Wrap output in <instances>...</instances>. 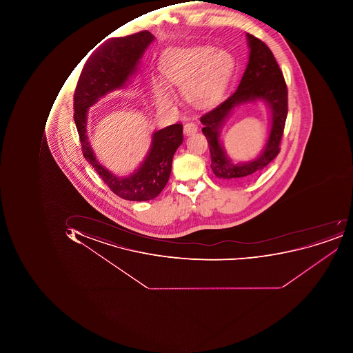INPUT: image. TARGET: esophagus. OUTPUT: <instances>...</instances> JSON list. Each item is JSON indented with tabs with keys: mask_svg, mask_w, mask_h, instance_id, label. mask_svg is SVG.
Here are the masks:
<instances>
[{
	"mask_svg": "<svg viewBox=\"0 0 353 353\" xmlns=\"http://www.w3.org/2000/svg\"><path fill=\"white\" fill-rule=\"evenodd\" d=\"M199 130V127L196 125V123L189 122L183 126V132L185 136H191V134H195Z\"/></svg>",
	"mask_w": 353,
	"mask_h": 353,
	"instance_id": "1",
	"label": "esophagus"
}]
</instances>
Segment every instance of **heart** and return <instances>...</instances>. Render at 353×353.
Listing matches in <instances>:
<instances>
[{"label": "heart", "mask_w": 353, "mask_h": 353, "mask_svg": "<svg viewBox=\"0 0 353 353\" xmlns=\"http://www.w3.org/2000/svg\"><path fill=\"white\" fill-rule=\"evenodd\" d=\"M232 69V58L223 50L195 46L173 50L160 60L162 81L154 79L152 89L158 104L171 105L173 93L168 85H182L190 101L208 106L225 91Z\"/></svg>", "instance_id": "1"}]
</instances>
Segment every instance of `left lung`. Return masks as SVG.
I'll use <instances>...</instances> for the list:
<instances>
[{"label":"left lung","mask_w":353,"mask_h":353,"mask_svg":"<svg viewBox=\"0 0 353 353\" xmlns=\"http://www.w3.org/2000/svg\"><path fill=\"white\" fill-rule=\"evenodd\" d=\"M248 63L234 93L216 108L201 117L203 132L209 143L211 168L219 179L234 185L250 181L276 158L280 152L288 115V88L274 54L264 42L247 32ZM262 100L270 111V132L259 156L249 162L234 163L226 154L220 140L221 130L235 108Z\"/></svg>","instance_id":"1"}]
</instances>
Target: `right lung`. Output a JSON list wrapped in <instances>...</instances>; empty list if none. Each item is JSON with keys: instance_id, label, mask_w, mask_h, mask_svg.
Instances as JSON below:
<instances>
[{"instance_id": "add662e5", "label": "right lung", "mask_w": 353, "mask_h": 353, "mask_svg": "<svg viewBox=\"0 0 353 353\" xmlns=\"http://www.w3.org/2000/svg\"><path fill=\"white\" fill-rule=\"evenodd\" d=\"M154 40L148 30L106 40L85 63L74 94V121L83 156L111 191L126 201H150L161 193L171 175L174 154L183 141L182 125H170L152 132L143 161L132 173L119 176L107 170L95 156L88 137V111L109 93L127 87Z\"/></svg>"}]
</instances>
